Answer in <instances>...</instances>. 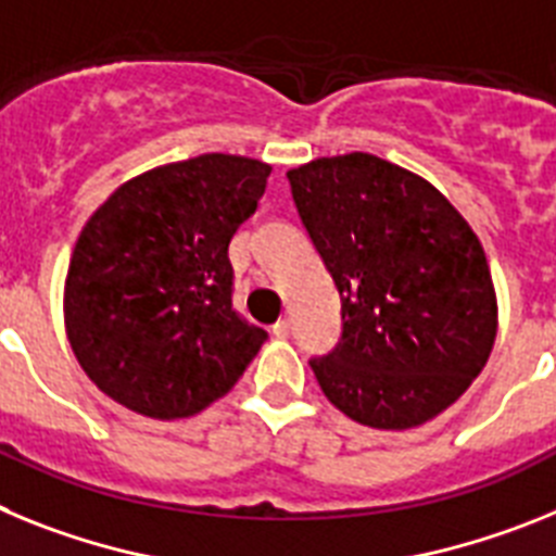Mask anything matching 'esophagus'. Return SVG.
Listing matches in <instances>:
<instances>
[{
    "label": "esophagus",
    "instance_id": "esophagus-1",
    "mask_svg": "<svg viewBox=\"0 0 556 556\" xmlns=\"http://www.w3.org/2000/svg\"><path fill=\"white\" fill-rule=\"evenodd\" d=\"M274 336H277V338L291 336V318H279L277 325H274Z\"/></svg>",
    "mask_w": 556,
    "mask_h": 556
}]
</instances>
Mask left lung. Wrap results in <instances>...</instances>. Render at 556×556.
Returning a JSON list of instances; mask_svg holds the SVG:
<instances>
[{
    "instance_id": "obj_1",
    "label": "left lung",
    "mask_w": 556,
    "mask_h": 556,
    "mask_svg": "<svg viewBox=\"0 0 556 556\" xmlns=\"http://www.w3.org/2000/svg\"><path fill=\"white\" fill-rule=\"evenodd\" d=\"M288 181L341 296V344L311 361L325 397L378 431L439 417L498 336L479 235L428 178L371 153L313 159Z\"/></svg>"
}]
</instances>
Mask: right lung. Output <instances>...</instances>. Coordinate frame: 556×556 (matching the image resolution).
<instances>
[{
  "label": "right lung",
  "mask_w": 556,
  "mask_h": 556,
  "mask_svg": "<svg viewBox=\"0 0 556 556\" xmlns=\"http://www.w3.org/2000/svg\"><path fill=\"white\" fill-rule=\"evenodd\" d=\"M268 173L231 153L162 164L86 220L64 282L66 338L91 383L128 412L195 417L263 346V327L231 311L229 240Z\"/></svg>",
  "instance_id": "right-lung-1"
}]
</instances>
